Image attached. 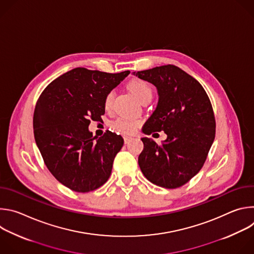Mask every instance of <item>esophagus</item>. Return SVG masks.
<instances>
[{
    "label": "esophagus",
    "mask_w": 254,
    "mask_h": 254,
    "mask_svg": "<svg viewBox=\"0 0 254 254\" xmlns=\"http://www.w3.org/2000/svg\"><path fill=\"white\" fill-rule=\"evenodd\" d=\"M130 139H131L130 136H124V140L126 143H128L130 141Z\"/></svg>",
    "instance_id": "1"
}]
</instances>
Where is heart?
Returning <instances> with one entry per match:
<instances>
[{"label":"heart","instance_id":"obj_1","mask_svg":"<svg viewBox=\"0 0 254 254\" xmlns=\"http://www.w3.org/2000/svg\"><path fill=\"white\" fill-rule=\"evenodd\" d=\"M128 87L141 102L148 99L151 100L153 96V87L148 81H144L141 79H133L129 82ZM114 98H115L114 91H110L106 93L103 100V105L105 107V110H111L113 106ZM139 125H140V122L138 121L121 117L111 123V127L122 134L130 135L136 131Z\"/></svg>","mask_w":254,"mask_h":254}]
</instances>
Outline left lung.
<instances>
[{"mask_svg": "<svg viewBox=\"0 0 254 254\" xmlns=\"http://www.w3.org/2000/svg\"><path fill=\"white\" fill-rule=\"evenodd\" d=\"M133 74L153 83L159 93L157 108L144 124L143 133L164 130L168 136L160 144L142 137L138 166L153 184L167 189L179 188L202 169L215 138L211 101L203 86L175 65L158 66Z\"/></svg>", "mask_w": 254, "mask_h": 254, "instance_id": "left-lung-1", "label": "left lung"}]
</instances>
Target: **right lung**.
<instances>
[{
	"mask_svg": "<svg viewBox=\"0 0 254 254\" xmlns=\"http://www.w3.org/2000/svg\"><path fill=\"white\" fill-rule=\"evenodd\" d=\"M128 74L77 67L53 80L36 103L35 141L47 169L72 191L96 190L112 174L124 138L111 130L93 137L88 126L101 120L104 96Z\"/></svg>",
	"mask_w": 254,
	"mask_h": 254,
	"instance_id": "add662e5",
	"label": "right lung"
}]
</instances>
